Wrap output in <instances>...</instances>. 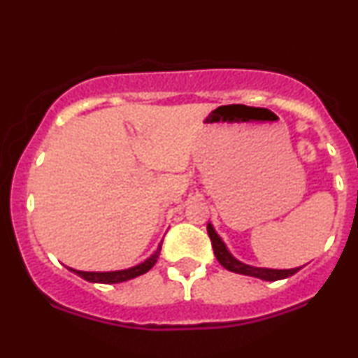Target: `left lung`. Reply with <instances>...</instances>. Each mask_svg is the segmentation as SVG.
I'll return each mask as SVG.
<instances>
[{
  "instance_id": "8db88e82",
  "label": "left lung",
  "mask_w": 358,
  "mask_h": 358,
  "mask_svg": "<svg viewBox=\"0 0 358 358\" xmlns=\"http://www.w3.org/2000/svg\"><path fill=\"white\" fill-rule=\"evenodd\" d=\"M206 230H208L210 240H212L215 257H217V260L220 262L222 266H225V268L230 270V272L250 275V277L266 280V282H275V280L292 277V275H295L300 270V266L299 268H290V270H272V268H257V266L245 265V264H242V262H238L236 258H234L230 253H228L225 243L222 242L220 236L217 235V231L213 230L212 225L206 227Z\"/></svg>"
}]
</instances>
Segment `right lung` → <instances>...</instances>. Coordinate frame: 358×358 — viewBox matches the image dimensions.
<instances>
[{"instance_id": "add662e5", "label": "right lung", "mask_w": 358, "mask_h": 358, "mask_svg": "<svg viewBox=\"0 0 358 358\" xmlns=\"http://www.w3.org/2000/svg\"><path fill=\"white\" fill-rule=\"evenodd\" d=\"M160 250L162 245L157 248V252L153 253L148 260H145L143 264L133 266V268L128 270H118V272H80V270H73L70 268L71 272H75L76 275H80L81 278L88 280V282H94V283H120V282H127V280H131L135 277H140L148 272L152 266L157 264L158 255H160Z\"/></svg>"}]
</instances>
